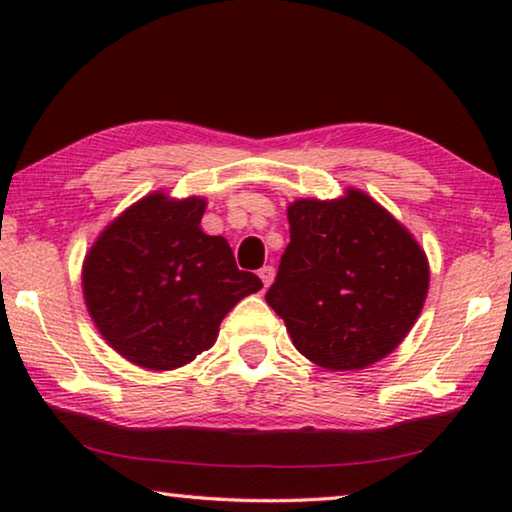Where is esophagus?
Masks as SVG:
<instances>
[{"instance_id": "1", "label": "esophagus", "mask_w": 512, "mask_h": 512, "mask_svg": "<svg viewBox=\"0 0 512 512\" xmlns=\"http://www.w3.org/2000/svg\"><path fill=\"white\" fill-rule=\"evenodd\" d=\"M258 277H261L263 286L268 289V286L272 284V279H275V268H272V265H265V268L258 270Z\"/></svg>"}]
</instances>
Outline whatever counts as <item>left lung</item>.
Masks as SVG:
<instances>
[{
	"label": "left lung",
	"instance_id": "left-lung-1",
	"mask_svg": "<svg viewBox=\"0 0 512 512\" xmlns=\"http://www.w3.org/2000/svg\"><path fill=\"white\" fill-rule=\"evenodd\" d=\"M291 242L265 300L293 347L326 370H363L401 345L429 293V258L359 188L286 209Z\"/></svg>",
	"mask_w": 512,
	"mask_h": 512
}]
</instances>
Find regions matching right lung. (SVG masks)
<instances>
[{
	"label": "right lung",
	"mask_w": 512,
	"mask_h": 512,
	"mask_svg": "<svg viewBox=\"0 0 512 512\" xmlns=\"http://www.w3.org/2000/svg\"><path fill=\"white\" fill-rule=\"evenodd\" d=\"M207 200L153 191L116 216L83 258L88 314L111 349L146 370H174L216 342L226 314L261 291L226 237L200 228Z\"/></svg>",
	"instance_id": "obj_1"
}]
</instances>
